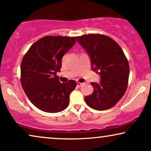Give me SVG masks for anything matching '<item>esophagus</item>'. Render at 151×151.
Here are the masks:
<instances>
[{
	"instance_id": "obj_1",
	"label": "esophagus",
	"mask_w": 151,
	"mask_h": 151,
	"mask_svg": "<svg viewBox=\"0 0 151 151\" xmlns=\"http://www.w3.org/2000/svg\"><path fill=\"white\" fill-rule=\"evenodd\" d=\"M83 83H77V86L78 87H80L81 86H83Z\"/></svg>"
}]
</instances>
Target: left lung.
<instances>
[{
    "label": "left lung",
    "mask_w": 151,
    "mask_h": 151,
    "mask_svg": "<svg viewBox=\"0 0 151 151\" xmlns=\"http://www.w3.org/2000/svg\"><path fill=\"white\" fill-rule=\"evenodd\" d=\"M77 42L89 56L93 71L101 76L99 83H91L93 91L85 97L86 103L96 110L111 108L128 87L130 68L124 52L114 40L105 35H83L77 37Z\"/></svg>",
    "instance_id": "8db88e82"
}]
</instances>
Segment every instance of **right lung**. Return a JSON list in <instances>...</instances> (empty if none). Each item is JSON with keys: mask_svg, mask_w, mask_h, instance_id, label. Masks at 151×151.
Returning a JSON list of instances; mask_svg holds the SVG:
<instances>
[{"mask_svg": "<svg viewBox=\"0 0 151 151\" xmlns=\"http://www.w3.org/2000/svg\"><path fill=\"white\" fill-rule=\"evenodd\" d=\"M76 37L46 36L34 43L21 64V83L31 103L48 113L63 111L69 105L75 80L60 83L57 72L62 59L76 44Z\"/></svg>", "mask_w": 151, "mask_h": 151, "instance_id": "obj_1", "label": "right lung"}]
</instances>
